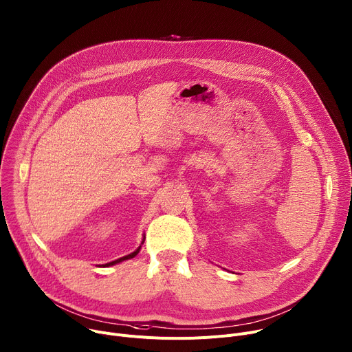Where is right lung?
Listing matches in <instances>:
<instances>
[{
    "mask_svg": "<svg viewBox=\"0 0 352 352\" xmlns=\"http://www.w3.org/2000/svg\"><path fill=\"white\" fill-rule=\"evenodd\" d=\"M144 242V236H143V241H142V243ZM142 243H140V246L136 249V250H133L132 254H129V255H126V256H124V258H120V259H117V261H114V262H110V263H106L104 266H114V265H117V263H120V262H124V261H128V259H132V258H135L138 254H139V250H140V248H142Z\"/></svg>",
    "mask_w": 352,
    "mask_h": 352,
    "instance_id": "obj_1",
    "label": "right lung"
}]
</instances>
